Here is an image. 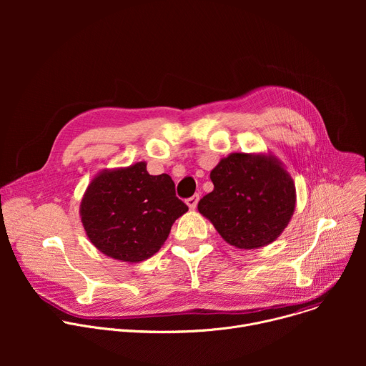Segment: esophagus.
<instances>
[{"mask_svg": "<svg viewBox=\"0 0 366 366\" xmlns=\"http://www.w3.org/2000/svg\"><path fill=\"white\" fill-rule=\"evenodd\" d=\"M198 199H199V195H192V197H189L185 202H187V205L189 207V210H194V208L197 207V204H198Z\"/></svg>", "mask_w": 366, "mask_h": 366, "instance_id": "34e87169", "label": "esophagus"}]
</instances>
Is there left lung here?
<instances>
[{
    "instance_id": "8db88e82",
    "label": "left lung",
    "mask_w": 366,
    "mask_h": 366,
    "mask_svg": "<svg viewBox=\"0 0 366 366\" xmlns=\"http://www.w3.org/2000/svg\"><path fill=\"white\" fill-rule=\"evenodd\" d=\"M214 189L198 212L237 249H259L275 242L295 210V184L271 152L230 153L210 172Z\"/></svg>"
}]
</instances>
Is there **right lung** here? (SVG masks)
Wrapping results in <instances>:
<instances>
[{"mask_svg":"<svg viewBox=\"0 0 366 366\" xmlns=\"http://www.w3.org/2000/svg\"><path fill=\"white\" fill-rule=\"evenodd\" d=\"M146 162L102 169L88 184L79 216L89 242L120 262L137 264L158 252L188 207L168 174L150 175Z\"/></svg>","mask_w":366,"mask_h":366,"instance_id":"right-lung-1","label":"right lung"}]
</instances>
